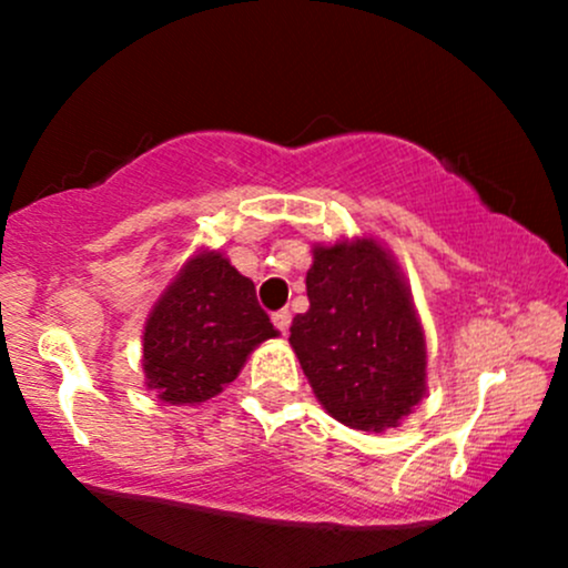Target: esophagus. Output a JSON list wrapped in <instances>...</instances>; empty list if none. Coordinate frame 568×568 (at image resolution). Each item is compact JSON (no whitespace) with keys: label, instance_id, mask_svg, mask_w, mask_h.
Instances as JSON below:
<instances>
[{"label":"esophagus","instance_id":"1","mask_svg":"<svg viewBox=\"0 0 568 568\" xmlns=\"http://www.w3.org/2000/svg\"><path fill=\"white\" fill-rule=\"evenodd\" d=\"M272 323H275V328L280 331V334H288L291 328V312L288 310H280L272 315Z\"/></svg>","mask_w":568,"mask_h":568}]
</instances>
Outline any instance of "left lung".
Wrapping results in <instances>:
<instances>
[{"instance_id": "obj_1", "label": "left lung", "mask_w": 568, "mask_h": 568, "mask_svg": "<svg viewBox=\"0 0 568 568\" xmlns=\"http://www.w3.org/2000/svg\"><path fill=\"white\" fill-rule=\"evenodd\" d=\"M291 347L317 400L352 429L397 427L425 395L427 349L406 280L374 240L315 245Z\"/></svg>"}]
</instances>
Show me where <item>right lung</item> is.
Returning <instances> with one entry per match:
<instances>
[{"label": "right lung", "instance_id": "right-lung-1", "mask_svg": "<svg viewBox=\"0 0 568 568\" xmlns=\"http://www.w3.org/2000/svg\"><path fill=\"white\" fill-rule=\"evenodd\" d=\"M277 336L256 288L221 253H197L143 328V374L160 400L205 403L237 379L247 355Z\"/></svg>", "mask_w": 568, "mask_h": 568}]
</instances>
